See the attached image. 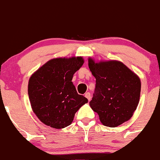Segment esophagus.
Segmentation results:
<instances>
[{
  "instance_id": "obj_1",
  "label": "esophagus",
  "mask_w": 160,
  "mask_h": 160,
  "mask_svg": "<svg viewBox=\"0 0 160 160\" xmlns=\"http://www.w3.org/2000/svg\"><path fill=\"white\" fill-rule=\"evenodd\" d=\"M85 97L88 99V101L91 100V95H90V93H89V92L85 93Z\"/></svg>"
}]
</instances>
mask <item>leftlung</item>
<instances>
[{"label":"left lung","instance_id":"left-lung-1","mask_svg":"<svg viewBox=\"0 0 160 160\" xmlns=\"http://www.w3.org/2000/svg\"><path fill=\"white\" fill-rule=\"evenodd\" d=\"M89 68L96 79L95 92L89 102L101 122L117 127L132 117L141 94V80L122 62H95L89 58Z\"/></svg>","mask_w":160,"mask_h":160}]
</instances>
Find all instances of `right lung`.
<instances>
[{
    "mask_svg": "<svg viewBox=\"0 0 160 160\" xmlns=\"http://www.w3.org/2000/svg\"><path fill=\"white\" fill-rule=\"evenodd\" d=\"M83 63L82 57L53 58L31 76L29 100L33 111L43 124L58 129L65 128L88 102L87 98L78 94L71 81Z\"/></svg>",
    "mask_w": 160,
    "mask_h": 160,
    "instance_id": "1",
    "label": "right lung"
}]
</instances>
